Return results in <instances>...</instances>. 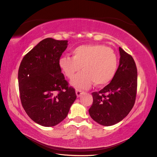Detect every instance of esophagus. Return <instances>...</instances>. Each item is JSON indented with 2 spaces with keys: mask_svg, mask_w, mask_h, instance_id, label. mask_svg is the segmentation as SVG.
<instances>
[{
  "mask_svg": "<svg viewBox=\"0 0 157 157\" xmlns=\"http://www.w3.org/2000/svg\"><path fill=\"white\" fill-rule=\"evenodd\" d=\"M76 95H77V97L79 98L81 95H82L83 94H84V91L82 90H80V89H76Z\"/></svg>",
  "mask_w": 157,
  "mask_h": 157,
  "instance_id": "obj_1",
  "label": "esophagus"
}]
</instances>
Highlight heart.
I'll return each instance as SVG.
<instances>
[{
  "instance_id": "obj_1",
  "label": "heart",
  "mask_w": 157,
  "mask_h": 157,
  "mask_svg": "<svg viewBox=\"0 0 157 157\" xmlns=\"http://www.w3.org/2000/svg\"><path fill=\"white\" fill-rule=\"evenodd\" d=\"M72 57L63 56L59 66L69 78L80 72L71 81L76 88L87 89L94 82L98 87L108 84L114 77L118 68L117 53L110 47L102 44H82L75 48Z\"/></svg>"
}]
</instances>
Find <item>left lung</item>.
I'll list each match as a JSON object with an SVG mask.
<instances>
[{"instance_id": "1", "label": "left lung", "mask_w": 157, "mask_h": 157, "mask_svg": "<svg viewBox=\"0 0 157 157\" xmlns=\"http://www.w3.org/2000/svg\"><path fill=\"white\" fill-rule=\"evenodd\" d=\"M120 63L114 77L100 91L92 93L91 117L101 125L120 122L132 110L136 101L137 71L132 56L119 47Z\"/></svg>"}]
</instances>
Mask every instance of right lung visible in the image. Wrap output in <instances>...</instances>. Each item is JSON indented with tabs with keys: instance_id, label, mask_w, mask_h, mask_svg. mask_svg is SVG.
I'll list each match as a JSON object with an SVG mask.
<instances>
[{
	"instance_id": "add662e5",
	"label": "right lung",
	"mask_w": 157,
	"mask_h": 157,
	"mask_svg": "<svg viewBox=\"0 0 157 157\" xmlns=\"http://www.w3.org/2000/svg\"><path fill=\"white\" fill-rule=\"evenodd\" d=\"M67 44L68 40L45 38L25 54L19 68L22 106L32 120L44 127L62 122L76 98L59 66Z\"/></svg>"
}]
</instances>
